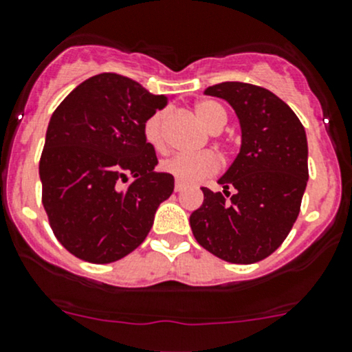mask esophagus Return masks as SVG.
I'll return each instance as SVG.
<instances>
[{"instance_id":"obj_1","label":"esophagus","mask_w":352,"mask_h":352,"mask_svg":"<svg viewBox=\"0 0 352 352\" xmlns=\"http://www.w3.org/2000/svg\"><path fill=\"white\" fill-rule=\"evenodd\" d=\"M173 189H175V192H182V190L186 189V186H184L182 182H175V187H173Z\"/></svg>"}]
</instances>
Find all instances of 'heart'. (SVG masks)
<instances>
[{
	"mask_svg": "<svg viewBox=\"0 0 352 352\" xmlns=\"http://www.w3.org/2000/svg\"><path fill=\"white\" fill-rule=\"evenodd\" d=\"M197 118L210 129L211 132H218L227 124V110L220 103L213 100L197 101L194 107ZM144 138L153 148H165V113L156 111L146 120L144 124ZM163 172L175 177L179 182L196 184L206 177L213 175L220 168V160L211 151L199 153H180L172 156L162 163Z\"/></svg>",
	"mask_w": 352,
	"mask_h": 352,
	"instance_id": "b5f03b06",
	"label": "heart"
}]
</instances>
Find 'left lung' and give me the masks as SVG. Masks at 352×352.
<instances>
[{"mask_svg": "<svg viewBox=\"0 0 352 352\" xmlns=\"http://www.w3.org/2000/svg\"><path fill=\"white\" fill-rule=\"evenodd\" d=\"M204 94L230 103L241 122L242 146L218 180L223 192L201 187L204 201L190 214V228L223 261H261L280 248L301 210L309 175L305 127L280 98L259 85L221 82Z\"/></svg>", "mask_w": 352, "mask_h": 352, "instance_id": "8db88e82", "label": "left lung"}]
</instances>
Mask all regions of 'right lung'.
Segmentation results:
<instances>
[{"mask_svg": "<svg viewBox=\"0 0 352 352\" xmlns=\"http://www.w3.org/2000/svg\"><path fill=\"white\" fill-rule=\"evenodd\" d=\"M124 75H94L51 115L39 175L54 237L84 261L104 265L144 242L173 177L155 172L144 124L168 104Z\"/></svg>", "mask_w": 352, "mask_h": 352, "instance_id": "add662e5", "label": "right lung"}]
</instances>
